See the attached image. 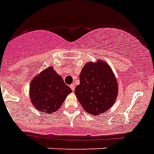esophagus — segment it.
I'll return each instance as SVG.
<instances>
[{"instance_id": "obj_1", "label": "esophagus", "mask_w": 154, "mask_h": 154, "mask_svg": "<svg viewBox=\"0 0 154 154\" xmlns=\"http://www.w3.org/2000/svg\"><path fill=\"white\" fill-rule=\"evenodd\" d=\"M70 88H71L72 91H74V90H75V85L74 84L70 85Z\"/></svg>"}]
</instances>
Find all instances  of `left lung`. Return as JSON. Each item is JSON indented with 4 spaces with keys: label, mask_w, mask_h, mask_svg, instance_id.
I'll use <instances>...</instances> for the list:
<instances>
[{
    "label": "left lung",
    "mask_w": 154,
    "mask_h": 154,
    "mask_svg": "<svg viewBox=\"0 0 154 154\" xmlns=\"http://www.w3.org/2000/svg\"><path fill=\"white\" fill-rule=\"evenodd\" d=\"M79 79L75 94L85 111L97 115L111 108L118 94V83L107 63L99 61L85 65Z\"/></svg>",
    "instance_id": "obj_1"
}]
</instances>
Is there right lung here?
I'll return each instance as SVG.
<instances>
[{"instance_id": "add662e5", "label": "right lung", "mask_w": 154, "mask_h": 154, "mask_svg": "<svg viewBox=\"0 0 154 154\" xmlns=\"http://www.w3.org/2000/svg\"><path fill=\"white\" fill-rule=\"evenodd\" d=\"M71 91L53 67L47 68L36 75L31 82L29 89L31 102L43 114L57 111Z\"/></svg>"}]
</instances>
